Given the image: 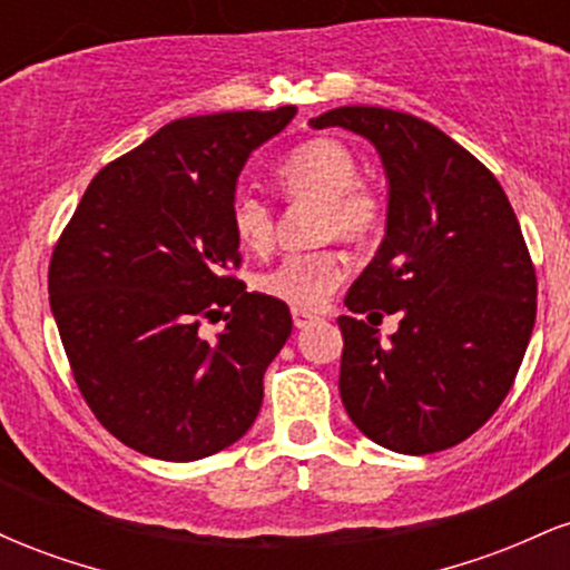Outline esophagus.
Here are the masks:
<instances>
[{"instance_id":"1","label":"esophagus","mask_w":570,"mask_h":570,"mask_svg":"<svg viewBox=\"0 0 570 570\" xmlns=\"http://www.w3.org/2000/svg\"><path fill=\"white\" fill-rule=\"evenodd\" d=\"M313 313L311 311H305V307H292V322H294V326H297V330H303V326H307L313 322Z\"/></svg>"}]
</instances>
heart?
Listing matches in <instances>:
<instances>
[{
  "label": "heart",
  "instance_id": "1",
  "mask_svg": "<svg viewBox=\"0 0 570 570\" xmlns=\"http://www.w3.org/2000/svg\"><path fill=\"white\" fill-rule=\"evenodd\" d=\"M276 179L289 198L316 200L318 235L343 238L348 244H367L381 230L383 200L375 189L362 185L358 163L345 144L335 139L305 141L278 163ZM230 225L240 246L265 248L273 238V208L259 195L238 193L230 206ZM348 263L337 248L286 254L276 265L254 278V286L267 297L297 307H318L343 284Z\"/></svg>",
  "mask_w": 570,
  "mask_h": 570
}]
</instances>
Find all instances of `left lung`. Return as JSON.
Here are the masks:
<instances>
[{
  "instance_id": "obj_1",
  "label": "left lung",
  "mask_w": 570,
  "mask_h": 570,
  "mask_svg": "<svg viewBox=\"0 0 570 570\" xmlns=\"http://www.w3.org/2000/svg\"><path fill=\"white\" fill-rule=\"evenodd\" d=\"M311 128L364 136L389 181L385 235L345 305L402 322L383 343L375 326L337 318L345 412L394 453L453 448L499 410L531 340L535 273L520 222L499 179L426 120L337 107Z\"/></svg>"
}]
</instances>
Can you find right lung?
<instances>
[{
  "instance_id": "obj_1",
  "label": "right lung",
  "mask_w": 570,
  "mask_h": 570,
  "mask_svg": "<svg viewBox=\"0 0 570 570\" xmlns=\"http://www.w3.org/2000/svg\"><path fill=\"white\" fill-rule=\"evenodd\" d=\"M273 112L185 117L94 176L50 259V311L85 402L128 448L198 461L230 448L263 407L289 307L225 276L238 267L230 206ZM230 306L214 341L200 317Z\"/></svg>"
}]
</instances>
